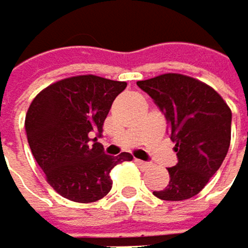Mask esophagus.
Masks as SVG:
<instances>
[{"label":"esophagus","mask_w":248,"mask_h":248,"mask_svg":"<svg viewBox=\"0 0 248 248\" xmlns=\"http://www.w3.org/2000/svg\"><path fill=\"white\" fill-rule=\"evenodd\" d=\"M135 162L137 164H139L141 169H147V167H151V164H149L147 161H141V159H135Z\"/></svg>","instance_id":"esophagus-1"}]
</instances>
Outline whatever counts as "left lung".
<instances>
[{
	"instance_id": "obj_1",
	"label": "left lung",
	"mask_w": 248,
	"mask_h": 248,
	"mask_svg": "<svg viewBox=\"0 0 248 248\" xmlns=\"http://www.w3.org/2000/svg\"><path fill=\"white\" fill-rule=\"evenodd\" d=\"M164 114L178 164L170 182L154 191L158 199L179 202L196 196L217 173L231 146V108L206 84L191 77L164 74L137 82Z\"/></svg>"
}]
</instances>
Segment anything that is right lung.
I'll return each instance as SVG.
<instances>
[{
  "label": "right lung",
  "mask_w": 248,
  "mask_h": 248,
  "mask_svg": "<svg viewBox=\"0 0 248 248\" xmlns=\"http://www.w3.org/2000/svg\"><path fill=\"white\" fill-rule=\"evenodd\" d=\"M126 82L94 75L51 84L31 102L25 117L28 144L54 190L72 202L90 203L108 194L117 164L128 152L109 156L97 139L114 99Z\"/></svg>",
  "instance_id": "obj_1"
}]
</instances>
